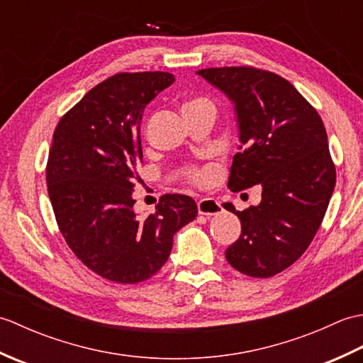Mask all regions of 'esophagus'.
<instances>
[{
    "label": "esophagus",
    "instance_id": "obj_1",
    "mask_svg": "<svg viewBox=\"0 0 363 363\" xmlns=\"http://www.w3.org/2000/svg\"><path fill=\"white\" fill-rule=\"evenodd\" d=\"M198 206V213L199 215H206V217H209V215H217L221 212V206L217 201V199L213 198H203L199 199L196 203Z\"/></svg>",
    "mask_w": 363,
    "mask_h": 363
}]
</instances>
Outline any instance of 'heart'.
Here are the masks:
<instances>
[{"label":"heart","instance_id":"1","mask_svg":"<svg viewBox=\"0 0 363 363\" xmlns=\"http://www.w3.org/2000/svg\"><path fill=\"white\" fill-rule=\"evenodd\" d=\"M196 109H213V103L211 101L207 96L203 95H196V96H190L186 101L182 103V112L186 111H196ZM187 179L190 182L196 184V186H206L209 184L213 177V169L212 168H189L187 172Z\"/></svg>","mask_w":363,"mask_h":363}]
</instances>
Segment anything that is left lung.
<instances>
[{"label": "left lung", "instance_id": "obj_1", "mask_svg": "<svg viewBox=\"0 0 363 363\" xmlns=\"http://www.w3.org/2000/svg\"><path fill=\"white\" fill-rule=\"evenodd\" d=\"M235 104L240 152L228 187H262L257 207L235 211L242 234L226 250L237 272L272 277L309 248L335 187V165L317 109L282 76L256 67L198 70Z\"/></svg>", "mask_w": 363, "mask_h": 363}]
</instances>
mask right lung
Here are the masks:
<instances>
[{
    "mask_svg": "<svg viewBox=\"0 0 363 363\" xmlns=\"http://www.w3.org/2000/svg\"><path fill=\"white\" fill-rule=\"evenodd\" d=\"M174 82L167 72L117 73L74 104L52 134L46 184L57 226L84 265L104 279L137 284L169 257L173 235L196 218L190 196L164 195L138 218L135 168L142 164V111Z\"/></svg>",
    "mask_w": 363,
    "mask_h": 363,
    "instance_id": "obj_1",
    "label": "right lung"
}]
</instances>
